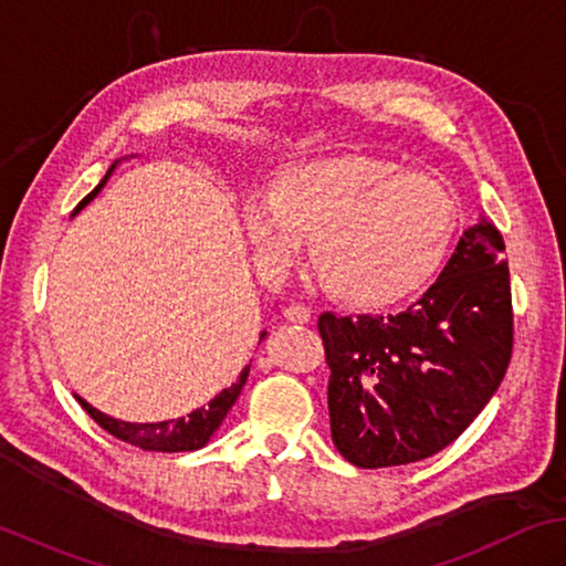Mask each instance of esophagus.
<instances>
[{
	"label": "esophagus",
	"instance_id": "obj_1",
	"mask_svg": "<svg viewBox=\"0 0 566 566\" xmlns=\"http://www.w3.org/2000/svg\"><path fill=\"white\" fill-rule=\"evenodd\" d=\"M283 315L287 322H293V325H307V322L313 319V310H310L307 305L293 303L283 310Z\"/></svg>",
	"mask_w": 566,
	"mask_h": 566
}]
</instances>
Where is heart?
Listing matches in <instances>:
<instances>
[{"label": "heart", "mask_w": 566, "mask_h": 566, "mask_svg": "<svg viewBox=\"0 0 566 566\" xmlns=\"http://www.w3.org/2000/svg\"><path fill=\"white\" fill-rule=\"evenodd\" d=\"M461 227L452 188L376 156H337L279 172L271 195L244 202L259 271L279 281L313 241L329 293L354 305H390L422 291Z\"/></svg>", "instance_id": "1"}]
</instances>
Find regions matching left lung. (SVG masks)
Listing matches in <instances>:
<instances>
[{"label":"left lung","mask_w":566,"mask_h":566,"mask_svg":"<svg viewBox=\"0 0 566 566\" xmlns=\"http://www.w3.org/2000/svg\"><path fill=\"white\" fill-rule=\"evenodd\" d=\"M499 229L469 227L428 293L398 315L317 319L332 442L349 464H412L452 444L513 354L511 273Z\"/></svg>","instance_id":"1"}]
</instances>
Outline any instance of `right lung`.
Instances as JSON below:
<instances>
[{
    "label": "right lung",
    "mask_w": 566,
    "mask_h": 566,
    "mask_svg": "<svg viewBox=\"0 0 566 566\" xmlns=\"http://www.w3.org/2000/svg\"><path fill=\"white\" fill-rule=\"evenodd\" d=\"M114 166L107 170V176L102 178L99 186L75 207L73 214L83 210V207L102 190V186L107 182ZM263 339H266V332H261L259 342H263ZM249 368H251V364L239 374V378L232 386L224 388L219 396H214L210 402H207V406L192 410L190 415H186V418L164 420V422H124L117 418H109V415L99 412L97 408H92L90 402H85L80 396H75V398L102 430H107L112 437H117V440H122V442H129L138 449H146V452H195V449H200L210 442V437L217 432L219 424H222L227 412L232 410V406L241 394V388H244V384H247Z\"/></svg>",
    "instance_id": "right-lung-1"
}]
</instances>
